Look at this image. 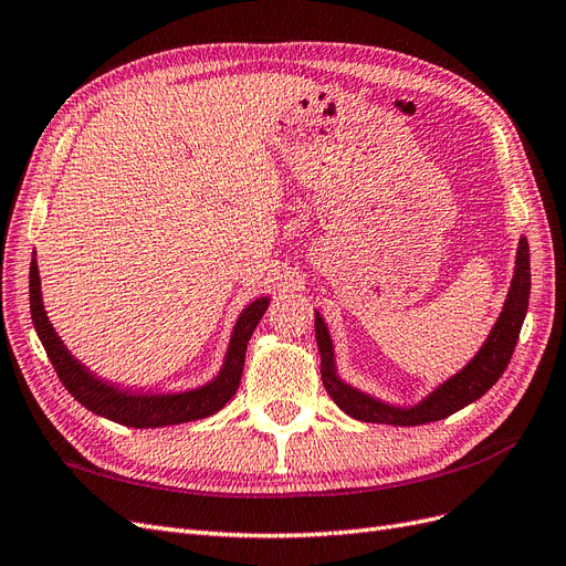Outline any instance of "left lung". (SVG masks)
<instances>
[{
	"mask_svg": "<svg viewBox=\"0 0 566 566\" xmlns=\"http://www.w3.org/2000/svg\"><path fill=\"white\" fill-rule=\"evenodd\" d=\"M528 291H532V270H528V244L522 237L513 286H510L503 313L494 326V332H491V336L486 338L484 348L461 374H455L451 380L444 382L442 388H437L426 402H421L413 409L388 407L340 382L334 374L332 338L326 334L322 317L315 315V338L322 355L319 374H322L324 388L345 413H350L353 418L364 423L423 426L432 421H442V418L468 407L470 402H475V399H480L503 376L505 367L510 364V357L515 353L522 322L526 317Z\"/></svg>",
	"mask_w": 566,
	"mask_h": 566,
	"instance_id": "1",
	"label": "left lung"
}]
</instances>
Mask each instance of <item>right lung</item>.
<instances>
[{"label": "right lung", "instance_id": "obj_1", "mask_svg": "<svg viewBox=\"0 0 566 566\" xmlns=\"http://www.w3.org/2000/svg\"><path fill=\"white\" fill-rule=\"evenodd\" d=\"M268 298L253 301L237 322L234 334L230 340V350L223 364V371L209 386L184 392V395H167V397H134L117 392L107 382L96 380L82 364L72 357L61 338L53 334L51 324L46 319L44 305H42V291H40V272L38 263L30 265V313L34 329L40 334L44 350L56 369L65 390L84 405L88 411L98 416L111 418L115 423L129 426V428H161V426H176L197 421V418H207L226 407L232 395L240 388L244 357H247V343L256 329V324L265 315Z\"/></svg>", "mask_w": 566, "mask_h": 566}]
</instances>
